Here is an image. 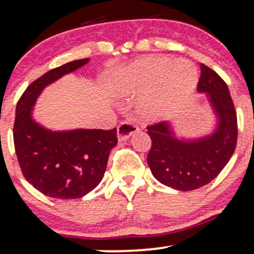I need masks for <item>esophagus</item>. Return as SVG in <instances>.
Here are the masks:
<instances>
[{
	"instance_id": "34e87169",
	"label": "esophagus",
	"mask_w": 254,
	"mask_h": 254,
	"mask_svg": "<svg viewBox=\"0 0 254 254\" xmlns=\"http://www.w3.org/2000/svg\"><path fill=\"white\" fill-rule=\"evenodd\" d=\"M138 127L133 123V122L127 121V122H122L121 124L118 125V129H117V135L119 141H125L129 137L138 131Z\"/></svg>"
}]
</instances>
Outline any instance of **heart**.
<instances>
[{"instance_id": "heart-1", "label": "heart", "mask_w": 254, "mask_h": 254, "mask_svg": "<svg viewBox=\"0 0 254 254\" xmlns=\"http://www.w3.org/2000/svg\"><path fill=\"white\" fill-rule=\"evenodd\" d=\"M197 81V70L191 62L147 57L127 70L117 92L122 95H137L149 90L143 107L147 113L155 115L190 95Z\"/></svg>"}]
</instances>
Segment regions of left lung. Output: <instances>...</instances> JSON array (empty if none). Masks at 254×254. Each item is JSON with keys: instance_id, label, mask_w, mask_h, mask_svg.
Returning <instances> with one entry per match:
<instances>
[{"instance_id": "obj_1", "label": "left lung", "mask_w": 254, "mask_h": 254, "mask_svg": "<svg viewBox=\"0 0 254 254\" xmlns=\"http://www.w3.org/2000/svg\"><path fill=\"white\" fill-rule=\"evenodd\" d=\"M197 89L208 92L218 116V127L212 135L185 142L174 138L166 122L147 127L151 138L147 162L151 173L160 183L179 191L196 190L214 180L237 147V111L227 83L217 72L200 64Z\"/></svg>"}]
</instances>
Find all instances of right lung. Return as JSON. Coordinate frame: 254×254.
<instances>
[{
	"mask_svg": "<svg viewBox=\"0 0 254 254\" xmlns=\"http://www.w3.org/2000/svg\"><path fill=\"white\" fill-rule=\"evenodd\" d=\"M88 61H72L45 72L26 88L16 104L13 137L22 174L38 191L58 199H76L97 188L110 151L118 143L117 127L56 132L44 129L31 117L44 87Z\"/></svg>",
	"mask_w": 254,
	"mask_h": 254,
	"instance_id": "right-lung-1",
	"label": "right lung"
}]
</instances>
